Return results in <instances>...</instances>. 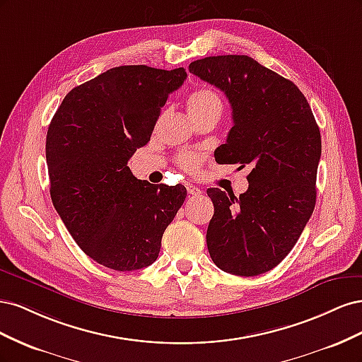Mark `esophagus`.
<instances>
[{
    "label": "esophagus",
    "instance_id": "esophagus-1",
    "mask_svg": "<svg viewBox=\"0 0 362 362\" xmlns=\"http://www.w3.org/2000/svg\"><path fill=\"white\" fill-rule=\"evenodd\" d=\"M185 187H187V193L189 194H192V196H196V194H201V189H198V187H194L193 184H187L185 185Z\"/></svg>",
    "mask_w": 362,
    "mask_h": 362
}]
</instances>
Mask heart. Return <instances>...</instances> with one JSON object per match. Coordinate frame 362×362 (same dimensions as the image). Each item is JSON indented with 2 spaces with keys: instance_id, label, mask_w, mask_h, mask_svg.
I'll list each match as a JSON object with an SVG mask.
<instances>
[{
  "instance_id": "heart-1",
  "label": "heart",
  "mask_w": 362,
  "mask_h": 362,
  "mask_svg": "<svg viewBox=\"0 0 362 362\" xmlns=\"http://www.w3.org/2000/svg\"><path fill=\"white\" fill-rule=\"evenodd\" d=\"M185 104H187V110L192 119H199L204 116H214L218 119L223 112L222 96L211 87L194 89L189 93ZM202 161L204 154L199 151H184L177 158L178 166L189 173L198 172Z\"/></svg>"
}]
</instances>
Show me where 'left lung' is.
I'll list each match as a JSON object with an SVG mask.
<instances>
[{"label":"left lung","mask_w":362,"mask_h":362,"mask_svg":"<svg viewBox=\"0 0 362 362\" xmlns=\"http://www.w3.org/2000/svg\"><path fill=\"white\" fill-rule=\"evenodd\" d=\"M189 71L225 92L233 108L234 125L216 161L250 166L238 198L206 190L214 205L208 252L223 272L261 275L288 255L314 211L319 125L298 86L252 57H205Z\"/></svg>","instance_id":"1"}]
</instances>
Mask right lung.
<instances>
[{
  "label": "right lung",
  "mask_w": 362,
  "mask_h": 362,
  "mask_svg": "<svg viewBox=\"0 0 362 362\" xmlns=\"http://www.w3.org/2000/svg\"><path fill=\"white\" fill-rule=\"evenodd\" d=\"M185 69L131 64L74 87L47 134L51 199L86 255L117 272L148 267L181 208L184 185L137 180L128 160L145 146Z\"/></svg>",
  "instance_id": "obj_1"
}]
</instances>
